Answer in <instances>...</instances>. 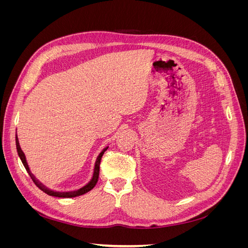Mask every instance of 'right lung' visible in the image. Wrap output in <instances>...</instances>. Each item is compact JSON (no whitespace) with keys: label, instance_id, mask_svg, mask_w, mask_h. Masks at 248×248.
<instances>
[{"label":"right lung","instance_id":"1","mask_svg":"<svg viewBox=\"0 0 248 248\" xmlns=\"http://www.w3.org/2000/svg\"><path fill=\"white\" fill-rule=\"evenodd\" d=\"M16 149H17V153H18L19 158H20L22 164H24V167L26 168L27 171L29 172L30 177L32 178L33 182L36 184V186L38 187L39 189H41L43 192H46V194H48V196L58 197V198H76V197H78V196H82V194H85V193L89 192L90 190H92V189L94 188V187H95L97 181H98V177H99V167H100V160H101V158H102V155L104 154V152H106L107 150H108V147L104 148V149L102 150V151L100 152V154L98 155V157H97L96 162H95V167H94V171H93L92 179L90 180V182H88V184H86L85 186L80 187V188L78 189V190L67 191V192H61V191H54V190H50V189L46 188V186L42 185V184L38 181V180H37V179L33 176V174L31 172V170H30V168H29V166H28V162H27V159H26L25 153L22 152V150H21V148H20V146H19V141H18L17 134H16Z\"/></svg>","mask_w":248,"mask_h":248}]
</instances>
